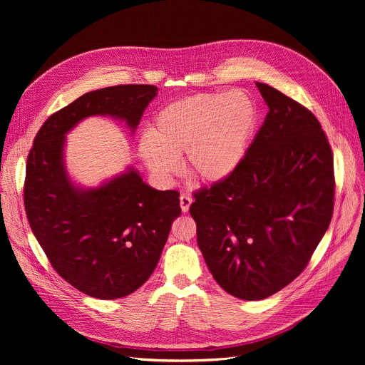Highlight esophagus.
<instances>
[{"instance_id":"1","label":"esophagus","mask_w":365,"mask_h":365,"mask_svg":"<svg viewBox=\"0 0 365 365\" xmlns=\"http://www.w3.org/2000/svg\"><path fill=\"white\" fill-rule=\"evenodd\" d=\"M190 205H192V197L189 195H180V207H182L183 214H186L189 211Z\"/></svg>"}]
</instances>
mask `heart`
<instances>
[{"mask_svg":"<svg viewBox=\"0 0 365 365\" xmlns=\"http://www.w3.org/2000/svg\"><path fill=\"white\" fill-rule=\"evenodd\" d=\"M257 108L248 93H197L163 107L155 114L150 135L137 150L151 175L169 185L180 169L206 185L228 180L242 165L254 130Z\"/></svg>","mask_w":365,"mask_h":365,"instance_id":"1","label":"heart"}]
</instances>
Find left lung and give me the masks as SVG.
<instances>
[{"instance_id":"8db88e82","label":"left lung","mask_w":365,"mask_h":365,"mask_svg":"<svg viewBox=\"0 0 365 365\" xmlns=\"http://www.w3.org/2000/svg\"><path fill=\"white\" fill-rule=\"evenodd\" d=\"M269 107L240 169L195 193L197 247L215 282L242 300L266 299L306 267L334 210V159L317 117L255 82Z\"/></svg>"}]
</instances>
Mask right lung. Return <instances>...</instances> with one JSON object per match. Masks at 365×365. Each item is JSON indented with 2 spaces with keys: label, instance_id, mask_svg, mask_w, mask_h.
Instances as JSON below:
<instances>
[{
  "label": "right lung",
  "instance_id": "add662e5",
  "mask_svg": "<svg viewBox=\"0 0 365 365\" xmlns=\"http://www.w3.org/2000/svg\"><path fill=\"white\" fill-rule=\"evenodd\" d=\"M154 85H118L88 92L46 120L30 150L24 206L50 264L82 293L102 299L131 294L158 266L179 192L147 185L137 169L83 186L66 168V135L89 117H111L135 133Z\"/></svg>",
  "mask_w": 365,
  "mask_h": 365
}]
</instances>
